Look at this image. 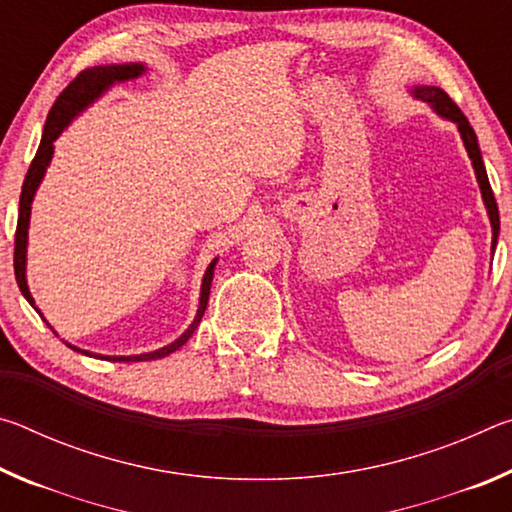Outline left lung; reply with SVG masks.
I'll use <instances>...</instances> for the list:
<instances>
[{"instance_id": "1", "label": "left lung", "mask_w": 512, "mask_h": 512, "mask_svg": "<svg viewBox=\"0 0 512 512\" xmlns=\"http://www.w3.org/2000/svg\"><path fill=\"white\" fill-rule=\"evenodd\" d=\"M411 94H413L415 99L429 103V106L436 110L440 117L454 121V124L458 126V133H461V137H463L465 151H467V155H470V160H472L476 180H479L485 210H488V216H490V225H492V253H495L497 237H499V210H497L495 194H492L488 173H485V167H483L481 149H479V142H476L474 128L470 126V121H467V117L463 115L461 108H458L456 103L449 99V94L445 90L433 88V85H415V88H411Z\"/></svg>"}]
</instances>
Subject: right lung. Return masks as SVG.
I'll return each instance as SVG.
<instances>
[{
    "label": "right lung",
    "mask_w": 512,
    "mask_h": 512,
    "mask_svg": "<svg viewBox=\"0 0 512 512\" xmlns=\"http://www.w3.org/2000/svg\"><path fill=\"white\" fill-rule=\"evenodd\" d=\"M144 72H146V67L142 63L97 65V67L85 69V72H81L72 83L67 85L63 92H60V97L56 99V103L49 110L45 131H42V140H40V146H38V153H36V158H33L31 167L27 171V178H24V185H22L20 212H17V230H15V255H13L17 287H20L22 296L29 300V305L36 309L38 314H40V309L36 307V300H33L31 291H29V284H27L29 219H31L33 196H36V189L40 187L42 178H45V171H47L49 162H51V155H54V142L58 140V135L63 133L69 124H72V119L79 117L88 106H92V103L97 101L103 92H108L115 83L137 79V76H142ZM216 262H219V259H214V262L207 266V271L203 275V284H201V300H198L196 318H194V323L187 327V332L180 336V339H176L169 345H164V348L155 350V352L133 354V357H106V354H94V352L81 350V348H76V345H69V343H67V348H72V350L81 352V354H88V357H97V359H106V361H153V359L167 357V354L176 352L178 348H183V345L189 341V336L196 332V327H198V323H201V318L205 314L207 300H210V287H212ZM51 329H54V327H51Z\"/></svg>",
    "instance_id": "obj_1"
}]
</instances>
